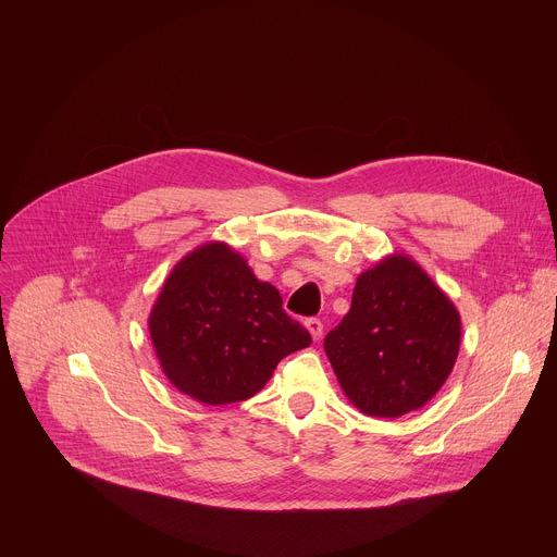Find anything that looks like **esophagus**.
<instances>
[{
    "label": "esophagus",
    "mask_w": 557,
    "mask_h": 557,
    "mask_svg": "<svg viewBox=\"0 0 557 557\" xmlns=\"http://www.w3.org/2000/svg\"><path fill=\"white\" fill-rule=\"evenodd\" d=\"M304 326L308 329L312 339H320L322 333H324V324H322V320H317V317H308V320L304 322Z\"/></svg>",
    "instance_id": "esophagus-1"
}]
</instances>
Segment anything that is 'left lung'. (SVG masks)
<instances>
[{
    "mask_svg": "<svg viewBox=\"0 0 557 557\" xmlns=\"http://www.w3.org/2000/svg\"><path fill=\"white\" fill-rule=\"evenodd\" d=\"M458 346V310L406 256L359 275L350 310L324 339L348 399L383 419L423 408L449 376Z\"/></svg>",
    "mask_w": 557,
    "mask_h": 557,
    "instance_id": "8db88e82",
    "label": "left lung"
}]
</instances>
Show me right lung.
Listing matches in <instances>:
<instances>
[{"label": "right lung", "instance_id": "1", "mask_svg": "<svg viewBox=\"0 0 557 557\" xmlns=\"http://www.w3.org/2000/svg\"><path fill=\"white\" fill-rule=\"evenodd\" d=\"M149 335L168 379L207 406L249 399L286 355L310 346L277 288L220 243L176 264L151 308Z\"/></svg>", "mask_w": 557, "mask_h": 557}]
</instances>
